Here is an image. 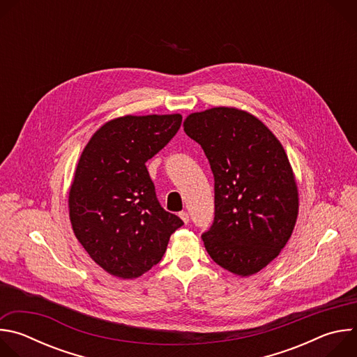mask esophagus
Instances as JSON below:
<instances>
[{
  "instance_id": "esophagus-1",
  "label": "esophagus",
  "mask_w": 357,
  "mask_h": 357,
  "mask_svg": "<svg viewBox=\"0 0 357 357\" xmlns=\"http://www.w3.org/2000/svg\"><path fill=\"white\" fill-rule=\"evenodd\" d=\"M179 218L182 219V222H183L185 225L189 223V215H188V212H181V213H179Z\"/></svg>"
}]
</instances>
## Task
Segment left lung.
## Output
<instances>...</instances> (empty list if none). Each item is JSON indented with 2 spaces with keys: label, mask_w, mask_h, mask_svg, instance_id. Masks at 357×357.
Segmentation results:
<instances>
[{
  "label": "left lung",
  "mask_w": 357,
  "mask_h": 357,
  "mask_svg": "<svg viewBox=\"0 0 357 357\" xmlns=\"http://www.w3.org/2000/svg\"><path fill=\"white\" fill-rule=\"evenodd\" d=\"M215 176V220L202 238L222 268L248 277L267 267L289 240L299 211L285 149L248 112L213 107L183 121Z\"/></svg>",
  "instance_id": "obj_1"
}]
</instances>
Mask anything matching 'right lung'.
<instances>
[{
  "label": "right lung",
  "mask_w": 357,
  "mask_h": 357,
  "mask_svg": "<svg viewBox=\"0 0 357 357\" xmlns=\"http://www.w3.org/2000/svg\"><path fill=\"white\" fill-rule=\"evenodd\" d=\"M181 121V114L113 119L79 158L68 200L72 229L93 261L114 277L132 280L158 264L183 225L161 208L145 167Z\"/></svg>",
  "instance_id": "right-lung-1"
}]
</instances>
